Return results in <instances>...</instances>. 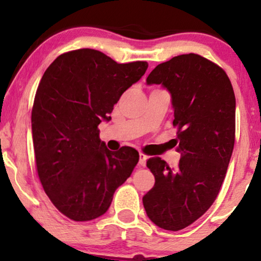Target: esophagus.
Instances as JSON below:
<instances>
[{"mask_svg": "<svg viewBox=\"0 0 261 261\" xmlns=\"http://www.w3.org/2000/svg\"><path fill=\"white\" fill-rule=\"evenodd\" d=\"M146 160H147V156H146L144 153H140V154H139V165L145 166L146 165Z\"/></svg>", "mask_w": 261, "mask_h": 261, "instance_id": "obj_1", "label": "esophagus"}]
</instances>
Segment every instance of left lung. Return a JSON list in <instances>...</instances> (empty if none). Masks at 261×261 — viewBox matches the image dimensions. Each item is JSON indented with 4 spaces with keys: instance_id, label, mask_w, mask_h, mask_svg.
<instances>
[{
    "instance_id": "1",
    "label": "left lung",
    "mask_w": 261,
    "mask_h": 261,
    "mask_svg": "<svg viewBox=\"0 0 261 261\" xmlns=\"http://www.w3.org/2000/svg\"><path fill=\"white\" fill-rule=\"evenodd\" d=\"M171 95L178 127L173 147L178 166L152 156L155 183L142 197L155 226L177 231L190 226L215 201L226 177L235 141V95L227 73L210 60L189 53L159 64L146 80Z\"/></svg>"
}]
</instances>
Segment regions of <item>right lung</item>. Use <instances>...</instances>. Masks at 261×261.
<instances>
[{
    "instance_id": "1",
    "label": "right lung",
    "mask_w": 261,
    "mask_h": 261,
    "mask_svg": "<svg viewBox=\"0 0 261 261\" xmlns=\"http://www.w3.org/2000/svg\"><path fill=\"white\" fill-rule=\"evenodd\" d=\"M147 67L81 48L59 56L45 71L32 109L35 164L46 195L69 219L103 215L138 164L137 149L109 151L97 127L110 121L114 105Z\"/></svg>"
}]
</instances>
